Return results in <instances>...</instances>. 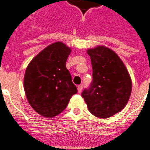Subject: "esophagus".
Masks as SVG:
<instances>
[{"mask_svg":"<svg viewBox=\"0 0 150 150\" xmlns=\"http://www.w3.org/2000/svg\"><path fill=\"white\" fill-rule=\"evenodd\" d=\"M82 89H83V85H79V86H78V92H79V94H80V93L81 92V91H82Z\"/></svg>","mask_w":150,"mask_h":150,"instance_id":"1","label":"esophagus"}]
</instances>
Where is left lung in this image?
Segmentation results:
<instances>
[{
	"label": "left lung",
	"mask_w": 150,
	"mask_h": 150,
	"mask_svg": "<svg viewBox=\"0 0 150 150\" xmlns=\"http://www.w3.org/2000/svg\"><path fill=\"white\" fill-rule=\"evenodd\" d=\"M87 52L92 65L93 80L81 96L93 115L110 117L127 104L131 94V79L120 57L109 48L99 46Z\"/></svg>",
	"instance_id": "1"
}]
</instances>
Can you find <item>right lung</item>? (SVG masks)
I'll return each instance as SVG.
<instances>
[{
    "label": "right lung",
    "instance_id": "obj_1",
    "mask_svg": "<svg viewBox=\"0 0 150 150\" xmlns=\"http://www.w3.org/2000/svg\"><path fill=\"white\" fill-rule=\"evenodd\" d=\"M71 49L61 42L51 44L30 62L25 71L24 91L30 106L45 117L65 110L77 88L65 63Z\"/></svg>",
    "mask_w": 150,
    "mask_h": 150
}]
</instances>
